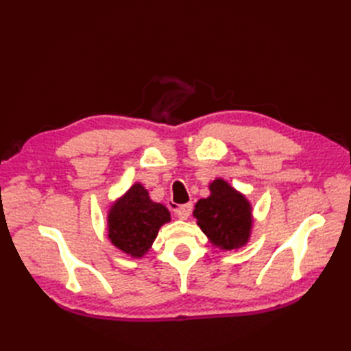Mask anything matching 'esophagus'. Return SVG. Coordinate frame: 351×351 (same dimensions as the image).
<instances>
[{
  "label": "esophagus",
  "instance_id": "34e87169",
  "mask_svg": "<svg viewBox=\"0 0 351 351\" xmlns=\"http://www.w3.org/2000/svg\"><path fill=\"white\" fill-rule=\"evenodd\" d=\"M192 210H193V205L192 204H186V205L178 206L176 209V214H177V217L180 219H187L190 217V214H192Z\"/></svg>",
  "mask_w": 351,
  "mask_h": 351
}]
</instances>
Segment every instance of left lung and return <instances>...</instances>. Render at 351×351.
Masks as SVG:
<instances>
[{
	"label": "left lung",
	"instance_id": "8db88e82",
	"mask_svg": "<svg viewBox=\"0 0 351 351\" xmlns=\"http://www.w3.org/2000/svg\"><path fill=\"white\" fill-rule=\"evenodd\" d=\"M210 195L199 199L193 218L212 246L227 252L246 246L253 228V208L249 199L224 178L209 183Z\"/></svg>",
	"mask_w": 351,
	"mask_h": 351
}]
</instances>
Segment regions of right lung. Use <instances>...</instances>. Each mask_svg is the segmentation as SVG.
Masks as SVG:
<instances>
[{
    "instance_id": "right-lung-1",
    "label": "right lung",
    "mask_w": 351,
    "mask_h": 351,
    "mask_svg": "<svg viewBox=\"0 0 351 351\" xmlns=\"http://www.w3.org/2000/svg\"><path fill=\"white\" fill-rule=\"evenodd\" d=\"M169 221L171 214L167 206L154 202L143 184L136 182L110 205L108 239L127 256L141 259L152 247L159 228Z\"/></svg>"
}]
</instances>
